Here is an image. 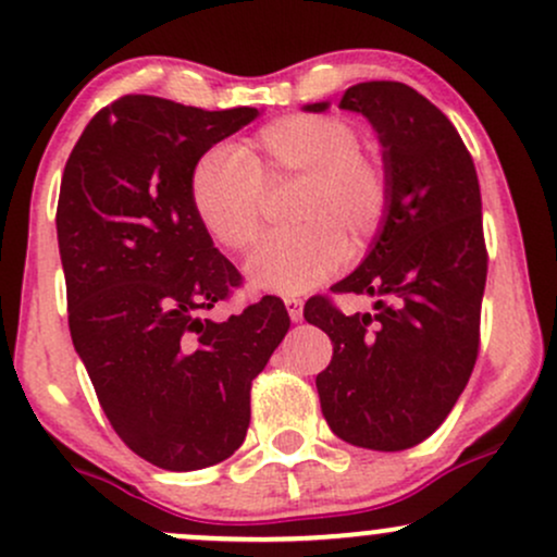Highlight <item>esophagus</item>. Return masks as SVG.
<instances>
[{"mask_svg":"<svg viewBox=\"0 0 557 557\" xmlns=\"http://www.w3.org/2000/svg\"><path fill=\"white\" fill-rule=\"evenodd\" d=\"M285 309L293 322H300V319H304V304H300V298H285Z\"/></svg>","mask_w":557,"mask_h":557,"instance_id":"34e87169","label":"esophagus"}]
</instances>
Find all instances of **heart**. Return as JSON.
<instances>
[{
	"mask_svg": "<svg viewBox=\"0 0 557 557\" xmlns=\"http://www.w3.org/2000/svg\"><path fill=\"white\" fill-rule=\"evenodd\" d=\"M298 183L283 235L248 259L257 290L300 296L322 285L343 259H359L389 214V170L341 114L293 112L235 149L214 146L188 172V201L216 246L246 253L261 235V188Z\"/></svg>",
	"mask_w": 557,
	"mask_h": 557,
	"instance_id": "obj_1",
	"label": "heart"
}]
</instances>
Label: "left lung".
I'll return each mask as SVG.
<instances>
[{
    "instance_id": "1",
    "label": "left lung",
    "mask_w": 557,
    "mask_h": 557,
    "mask_svg": "<svg viewBox=\"0 0 557 557\" xmlns=\"http://www.w3.org/2000/svg\"><path fill=\"white\" fill-rule=\"evenodd\" d=\"M343 110L374 125L389 170V214L369 257L332 293L374 296L345 317L327 296L304 317L332 341L317 374L330 430L369 450H406L447 419L474 372L487 283L474 159L450 120L398 81L350 86ZM327 110V101L306 107Z\"/></svg>"
}]
</instances>
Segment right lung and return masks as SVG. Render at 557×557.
I'll use <instances>...</instances> for the list:
<instances>
[{
  "label": "right lung",
  "mask_w": 557,
  "mask_h": 557,
  "mask_svg": "<svg viewBox=\"0 0 557 557\" xmlns=\"http://www.w3.org/2000/svg\"><path fill=\"white\" fill-rule=\"evenodd\" d=\"M257 114L120 96L94 114L62 175L70 335L114 432L159 469H207L238 450L253 376L290 327L274 296L225 322L207 317L240 274L188 201L196 159Z\"/></svg>",
  "instance_id": "right-lung-1"
}]
</instances>
